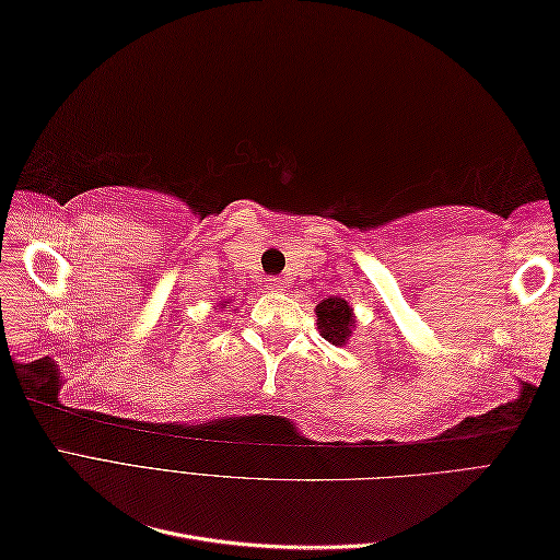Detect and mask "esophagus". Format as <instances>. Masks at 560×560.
Returning <instances> with one entry per match:
<instances>
[{"mask_svg":"<svg viewBox=\"0 0 560 560\" xmlns=\"http://www.w3.org/2000/svg\"><path fill=\"white\" fill-rule=\"evenodd\" d=\"M287 287H290V282L280 280V278H268V280H266V290H268V292H284Z\"/></svg>","mask_w":560,"mask_h":560,"instance_id":"obj_1","label":"esophagus"}]
</instances>
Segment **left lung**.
<instances>
[{"mask_svg": "<svg viewBox=\"0 0 560 560\" xmlns=\"http://www.w3.org/2000/svg\"><path fill=\"white\" fill-rule=\"evenodd\" d=\"M315 315L319 336L338 348L350 341L354 327H358V317H354L352 306L341 296L322 299L315 306Z\"/></svg>", "mask_w": 560, "mask_h": 560, "instance_id": "1", "label": "left lung"}]
</instances>
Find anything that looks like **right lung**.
Wrapping results in <instances>:
<instances>
[{"label": "right lung", "mask_w": 560, "mask_h": 560, "mask_svg": "<svg viewBox=\"0 0 560 560\" xmlns=\"http://www.w3.org/2000/svg\"><path fill=\"white\" fill-rule=\"evenodd\" d=\"M229 303H233L231 299H224V301H219V308H226L229 306ZM235 311V308H233Z\"/></svg>", "instance_id": "obj_1"}]
</instances>
